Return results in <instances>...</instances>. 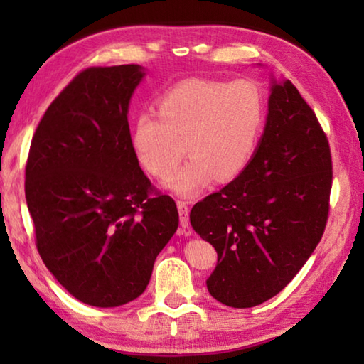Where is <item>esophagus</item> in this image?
Segmentation results:
<instances>
[{
  "label": "esophagus",
  "instance_id": "1",
  "mask_svg": "<svg viewBox=\"0 0 364 364\" xmlns=\"http://www.w3.org/2000/svg\"><path fill=\"white\" fill-rule=\"evenodd\" d=\"M176 205H178V213H180V225L184 228V230H186V228L189 226V205H188V202L178 200Z\"/></svg>",
  "mask_w": 364,
  "mask_h": 364
}]
</instances>
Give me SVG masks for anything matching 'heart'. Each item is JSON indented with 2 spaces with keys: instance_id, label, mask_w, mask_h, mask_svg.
<instances>
[{
  "instance_id": "1",
  "label": "heart",
  "mask_w": 364,
  "mask_h": 364,
  "mask_svg": "<svg viewBox=\"0 0 364 364\" xmlns=\"http://www.w3.org/2000/svg\"><path fill=\"white\" fill-rule=\"evenodd\" d=\"M263 127L264 100L255 82L189 78L159 97L157 115H138L132 139L141 165L157 180L173 173L188 151L189 162L167 186L191 197L213 180L241 176L255 157Z\"/></svg>"
}]
</instances>
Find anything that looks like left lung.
<instances>
[{"label":"left lung","instance_id":"8db88e82","mask_svg":"<svg viewBox=\"0 0 364 364\" xmlns=\"http://www.w3.org/2000/svg\"><path fill=\"white\" fill-rule=\"evenodd\" d=\"M271 83L254 160L189 215L194 231L218 254L208 292L232 308L260 305L279 294L316 249L328 223V138L289 80Z\"/></svg>","mask_w":364,"mask_h":364}]
</instances>
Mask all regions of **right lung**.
I'll return each instance as SVG.
<instances>
[{
    "label": "right lung",
    "instance_id": "add662e5",
    "mask_svg": "<svg viewBox=\"0 0 364 364\" xmlns=\"http://www.w3.org/2000/svg\"><path fill=\"white\" fill-rule=\"evenodd\" d=\"M144 69L90 67L49 104L30 144L26 199L38 254L86 305H125L149 284L176 204L141 170L128 106Z\"/></svg>",
    "mask_w": 364,
    "mask_h": 364
}]
</instances>
